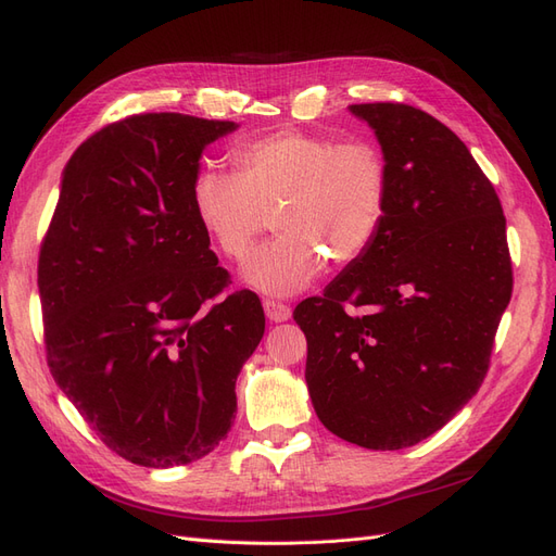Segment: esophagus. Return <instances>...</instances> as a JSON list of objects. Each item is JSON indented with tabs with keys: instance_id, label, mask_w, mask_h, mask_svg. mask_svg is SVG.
I'll use <instances>...</instances> for the list:
<instances>
[{
	"instance_id": "obj_1",
	"label": "esophagus",
	"mask_w": 556,
	"mask_h": 556,
	"mask_svg": "<svg viewBox=\"0 0 556 556\" xmlns=\"http://www.w3.org/2000/svg\"><path fill=\"white\" fill-rule=\"evenodd\" d=\"M264 313L271 323H285V319L292 317V308L288 304H280V301H264Z\"/></svg>"
}]
</instances>
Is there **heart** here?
I'll return each mask as SVG.
<instances>
[{
  "label": "heart",
  "instance_id": "1",
  "mask_svg": "<svg viewBox=\"0 0 556 556\" xmlns=\"http://www.w3.org/2000/svg\"><path fill=\"white\" fill-rule=\"evenodd\" d=\"M233 174L201 169L190 188L197 220L215 250L241 262L271 213L278 237L255 252L243 278L264 294L290 296L323 271L350 266L371 248L390 201L380 148L301 129H280L229 150Z\"/></svg>",
  "mask_w": 556,
  "mask_h": 556
}]
</instances>
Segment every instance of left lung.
Here are the masks:
<instances>
[{"instance_id": "obj_1", "label": "left lung", "mask_w": 556, "mask_h": 556, "mask_svg": "<svg viewBox=\"0 0 556 556\" xmlns=\"http://www.w3.org/2000/svg\"><path fill=\"white\" fill-rule=\"evenodd\" d=\"M380 141L390 201L376 239L294 319L313 408L368 450L429 439L490 368L513 262L494 185L464 141L408 104H352Z\"/></svg>"}]
</instances>
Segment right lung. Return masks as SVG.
<instances>
[{
	"mask_svg": "<svg viewBox=\"0 0 556 556\" xmlns=\"http://www.w3.org/2000/svg\"><path fill=\"white\" fill-rule=\"evenodd\" d=\"M237 127L129 115L64 166L39 252L46 357L66 399L131 464L206 457L231 429L233 387L264 336L255 292L217 301L229 274L190 197L204 148Z\"/></svg>",
	"mask_w": 556,
	"mask_h": 556,
	"instance_id": "obj_1",
	"label": "right lung"
}]
</instances>
